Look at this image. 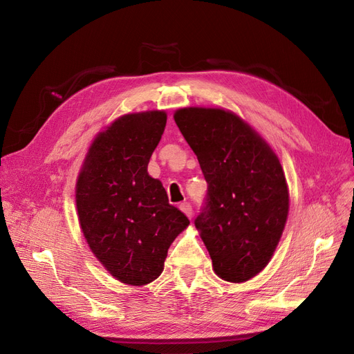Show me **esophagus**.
Masks as SVG:
<instances>
[{"instance_id":"obj_1","label":"esophagus","mask_w":354,"mask_h":354,"mask_svg":"<svg viewBox=\"0 0 354 354\" xmlns=\"http://www.w3.org/2000/svg\"><path fill=\"white\" fill-rule=\"evenodd\" d=\"M180 209L185 212V214L187 215V218L189 219H192V216H193V210H192V205L190 203H187V202H185V203H181L180 205Z\"/></svg>"}]
</instances>
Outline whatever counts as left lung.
<instances>
[{
	"label": "left lung",
	"instance_id": "1",
	"mask_svg": "<svg viewBox=\"0 0 354 354\" xmlns=\"http://www.w3.org/2000/svg\"><path fill=\"white\" fill-rule=\"evenodd\" d=\"M174 120L207 183L194 225L214 270L226 281H247L270 261L285 230L283 168L266 140L232 111L186 107Z\"/></svg>",
	"mask_w": 354,
	"mask_h": 354
}]
</instances>
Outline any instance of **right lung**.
<instances>
[{
    "label": "right lung",
    "mask_w": 354,
    "mask_h": 354,
    "mask_svg": "<svg viewBox=\"0 0 354 354\" xmlns=\"http://www.w3.org/2000/svg\"><path fill=\"white\" fill-rule=\"evenodd\" d=\"M165 123L160 110L119 118L94 139L77 181L82 234L98 261L126 285L157 279L169 245L190 223L147 169Z\"/></svg>",
    "instance_id": "right-lung-1"
}]
</instances>
